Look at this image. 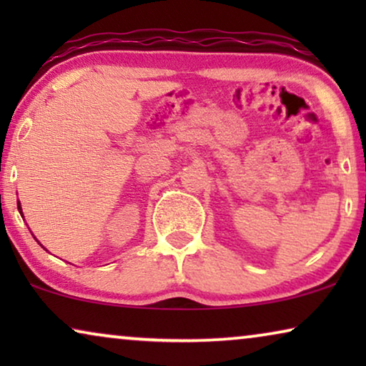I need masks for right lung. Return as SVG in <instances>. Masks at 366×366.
<instances>
[{
    "label": "right lung",
    "mask_w": 366,
    "mask_h": 366,
    "mask_svg": "<svg viewBox=\"0 0 366 366\" xmlns=\"http://www.w3.org/2000/svg\"><path fill=\"white\" fill-rule=\"evenodd\" d=\"M18 209H19V213H21V217H23V212H21V204H19V202H18Z\"/></svg>",
    "instance_id": "add662e5"
}]
</instances>
